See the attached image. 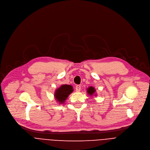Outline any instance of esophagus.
I'll use <instances>...</instances> for the list:
<instances>
[{
    "mask_svg": "<svg viewBox=\"0 0 150 150\" xmlns=\"http://www.w3.org/2000/svg\"><path fill=\"white\" fill-rule=\"evenodd\" d=\"M81 86L80 85H76L75 87V89L76 92H79L81 91Z\"/></svg>",
    "mask_w": 150,
    "mask_h": 150,
    "instance_id": "obj_1",
    "label": "esophagus"
}]
</instances>
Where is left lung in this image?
Returning <instances> with one entry per match:
<instances>
[{
    "label": "left lung",
    "mask_w": 150,
    "mask_h": 150,
    "mask_svg": "<svg viewBox=\"0 0 150 150\" xmlns=\"http://www.w3.org/2000/svg\"><path fill=\"white\" fill-rule=\"evenodd\" d=\"M95 88L93 87H89L88 88H87V93H88V95H90L91 96H92V95H93L94 93H95Z\"/></svg>",
    "instance_id": "1"
}]
</instances>
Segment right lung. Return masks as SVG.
I'll use <instances>...</instances> for the list:
<instances>
[{"mask_svg":"<svg viewBox=\"0 0 150 150\" xmlns=\"http://www.w3.org/2000/svg\"><path fill=\"white\" fill-rule=\"evenodd\" d=\"M74 89L72 86L63 84L58 88L54 94L56 101L59 102V104H62L65 102V100L68 96L72 93Z\"/></svg>","mask_w":150,"mask_h":150,"instance_id":"1","label":"right lung"}]
</instances>
